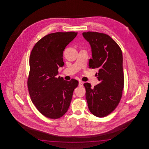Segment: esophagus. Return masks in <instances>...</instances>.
<instances>
[{
    "label": "esophagus",
    "mask_w": 149,
    "mask_h": 149,
    "mask_svg": "<svg viewBox=\"0 0 149 149\" xmlns=\"http://www.w3.org/2000/svg\"><path fill=\"white\" fill-rule=\"evenodd\" d=\"M78 86H79V87H82V86H83V82H81V81L79 82V85H78Z\"/></svg>",
    "instance_id": "esophagus-1"
}]
</instances>
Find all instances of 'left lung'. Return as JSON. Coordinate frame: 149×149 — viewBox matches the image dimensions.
Wrapping results in <instances>:
<instances>
[{
	"instance_id": "left-lung-1",
	"label": "left lung",
	"mask_w": 149,
	"mask_h": 149,
	"mask_svg": "<svg viewBox=\"0 0 149 149\" xmlns=\"http://www.w3.org/2000/svg\"><path fill=\"white\" fill-rule=\"evenodd\" d=\"M92 48L89 67L97 68L100 84L91 88L84 84L89 110L97 117L110 114L120 101L124 86L123 54L117 42L108 35L96 32H83Z\"/></svg>"
}]
</instances>
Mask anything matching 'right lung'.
<instances>
[{
    "instance_id": "add662e5",
    "label": "right lung",
    "mask_w": 149,
    "mask_h": 149,
    "mask_svg": "<svg viewBox=\"0 0 149 149\" xmlns=\"http://www.w3.org/2000/svg\"><path fill=\"white\" fill-rule=\"evenodd\" d=\"M77 32H55L45 36L36 44L30 56L29 93L41 114L50 119L62 117L69 108L78 81L56 77L64 64L63 51Z\"/></svg>"
}]
</instances>
